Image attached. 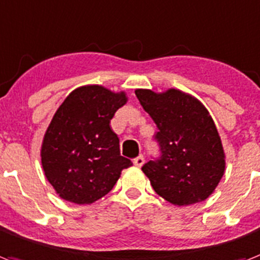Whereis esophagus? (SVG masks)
<instances>
[{
	"mask_svg": "<svg viewBox=\"0 0 260 260\" xmlns=\"http://www.w3.org/2000/svg\"><path fill=\"white\" fill-rule=\"evenodd\" d=\"M143 162H145V157L143 155H138L137 158H134V165L138 166V168H141L143 165Z\"/></svg>",
	"mask_w": 260,
	"mask_h": 260,
	"instance_id": "1",
	"label": "esophagus"
}]
</instances>
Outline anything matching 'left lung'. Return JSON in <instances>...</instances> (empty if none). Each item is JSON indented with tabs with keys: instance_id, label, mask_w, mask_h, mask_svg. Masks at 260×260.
<instances>
[{
	"instance_id": "1",
	"label": "left lung",
	"mask_w": 260,
	"mask_h": 260,
	"mask_svg": "<svg viewBox=\"0 0 260 260\" xmlns=\"http://www.w3.org/2000/svg\"><path fill=\"white\" fill-rule=\"evenodd\" d=\"M154 120L157 159L142 166L157 194L174 205L200 203L212 194L225 169V155L215 122L201 102L176 88L157 94L136 90Z\"/></svg>"
}]
</instances>
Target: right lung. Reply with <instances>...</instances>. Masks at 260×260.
<instances>
[{
    "instance_id": "obj_1",
    "label": "right lung",
    "mask_w": 260,
    "mask_h": 260,
    "mask_svg": "<svg viewBox=\"0 0 260 260\" xmlns=\"http://www.w3.org/2000/svg\"><path fill=\"white\" fill-rule=\"evenodd\" d=\"M127 96L102 86L74 90L52 118L41 145L45 177L61 199L91 204L107 194L132 161L120 155L110 120Z\"/></svg>"
}]
</instances>
